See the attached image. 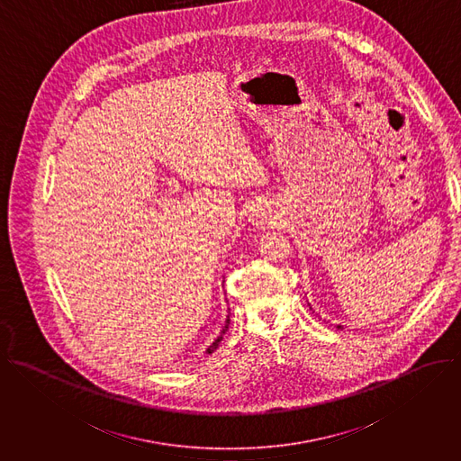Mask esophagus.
<instances>
[{"instance_id": "34e87169", "label": "esophagus", "mask_w": 461, "mask_h": 461, "mask_svg": "<svg viewBox=\"0 0 461 461\" xmlns=\"http://www.w3.org/2000/svg\"><path fill=\"white\" fill-rule=\"evenodd\" d=\"M249 221L258 226V228H264L267 222H269V213L262 208V206H257L249 212Z\"/></svg>"}]
</instances>
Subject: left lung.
Wrapping results in <instances>:
<instances>
[{"label":"left lung","instance_id":"left-lung-1","mask_svg":"<svg viewBox=\"0 0 461 461\" xmlns=\"http://www.w3.org/2000/svg\"><path fill=\"white\" fill-rule=\"evenodd\" d=\"M337 328H342V326H337Z\"/></svg>","mask_w":461,"mask_h":461}]
</instances>
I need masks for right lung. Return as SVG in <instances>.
I'll return each mask as SVG.
<instances>
[{
	"instance_id": "1",
	"label": "right lung",
	"mask_w": 461,
	"mask_h": 461,
	"mask_svg": "<svg viewBox=\"0 0 461 461\" xmlns=\"http://www.w3.org/2000/svg\"><path fill=\"white\" fill-rule=\"evenodd\" d=\"M228 326H230V315L226 317V322H224V326H222V330H221V333H219V337L212 342V346L206 349V353L210 355V353H213L217 348H219V344H221V340H222V335L228 331Z\"/></svg>"
}]
</instances>
